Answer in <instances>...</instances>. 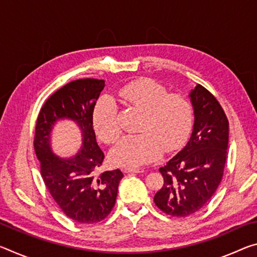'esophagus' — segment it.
Instances as JSON below:
<instances>
[{"label": "esophagus", "mask_w": 257, "mask_h": 257, "mask_svg": "<svg viewBox=\"0 0 257 257\" xmlns=\"http://www.w3.org/2000/svg\"><path fill=\"white\" fill-rule=\"evenodd\" d=\"M123 172L125 173H130V172H134V173H142L144 172L142 168H133V167H129V168H124L123 169Z\"/></svg>", "instance_id": "obj_1"}]
</instances>
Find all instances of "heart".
I'll list each match as a JSON object with an SVG mask.
<instances>
[{
    "mask_svg": "<svg viewBox=\"0 0 257 257\" xmlns=\"http://www.w3.org/2000/svg\"><path fill=\"white\" fill-rule=\"evenodd\" d=\"M116 96L128 106L142 110L141 134L128 135L113 147L111 160L123 167H138L165 151L177 150L188 136L194 112L189 99L181 94H169L164 86L150 79L124 85ZM94 128L101 141L112 144L118 139V110L113 99L102 97L93 113Z\"/></svg>",
    "mask_w": 257,
    "mask_h": 257,
    "instance_id": "1",
    "label": "heart"
}]
</instances>
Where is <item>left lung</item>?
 <instances>
[{
  "label": "left lung",
  "instance_id": "8db88e82",
  "mask_svg": "<svg viewBox=\"0 0 257 257\" xmlns=\"http://www.w3.org/2000/svg\"><path fill=\"white\" fill-rule=\"evenodd\" d=\"M194 127L189 142L160 168L163 186L154 196L161 211L188 216L205 205L223 177L229 141V122L220 103L202 85L189 94Z\"/></svg>",
  "mask_w": 257,
  "mask_h": 257
}]
</instances>
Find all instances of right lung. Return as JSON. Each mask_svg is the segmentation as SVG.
I'll use <instances>...</instances> for the list:
<instances>
[{
  "label": "right lung",
  "instance_id": "right-lung-1",
  "mask_svg": "<svg viewBox=\"0 0 257 257\" xmlns=\"http://www.w3.org/2000/svg\"><path fill=\"white\" fill-rule=\"evenodd\" d=\"M104 82L86 78L56 90L41 108L35 129L34 149L43 181L64 214L78 223H96L110 214L123 177L119 169L98 172L104 153L96 142L93 113ZM64 118L75 120L83 137L80 152L68 159L50 149L51 129Z\"/></svg>",
  "mask_w": 257,
  "mask_h": 257
}]
</instances>
